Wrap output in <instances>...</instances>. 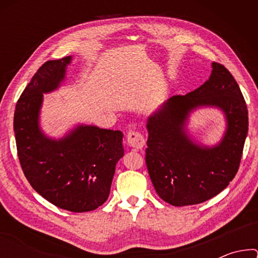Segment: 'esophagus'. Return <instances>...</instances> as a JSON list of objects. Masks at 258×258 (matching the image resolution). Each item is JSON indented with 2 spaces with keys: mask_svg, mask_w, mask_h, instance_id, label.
I'll return each instance as SVG.
<instances>
[{
  "mask_svg": "<svg viewBox=\"0 0 258 258\" xmlns=\"http://www.w3.org/2000/svg\"><path fill=\"white\" fill-rule=\"evenodd\" d=\"M126 142H127V145L131 148H133L135 150L142 149L146 145V140L143 138V135L139 132H134V131L127 134V137H126Z\"/></svg>",
  "mask_w": 258,
  "mask_h": 258,
  "instance_id": "34e87169",
  "label": "esophagus"
}]
</instances>
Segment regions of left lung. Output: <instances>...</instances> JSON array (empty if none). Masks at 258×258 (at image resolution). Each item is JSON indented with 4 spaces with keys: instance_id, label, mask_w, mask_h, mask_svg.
Wrapping results in <instances>:
<instances>
[{
    "instance_id": "obj_1",
    "label": "left lung",
    "mask_w": 258,
    "mask_h": 258,
    "mask_svg": "<svg viewBox=\"0 0 258 258\" xmlns=\"http://www.w3.org/2000/svg\"><path fill=\"white\" fill-rule=\"evenodd\" d=\"M197 90L174 95L148 117L146 163L159 197L173 206L206 202L233 180L248 133V110L238 83L224 66ZM200 107L224 112L227 127L215 146L196 143L187 133L190 113Z\"/></svg>"
}]
</instances>
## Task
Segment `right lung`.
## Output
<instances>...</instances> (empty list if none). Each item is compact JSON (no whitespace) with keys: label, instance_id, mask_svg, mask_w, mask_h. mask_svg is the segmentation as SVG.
Returning a JSON list of instances; mask_svg holds the SVG:
<instances>
[{"label":"right lung","instance_id":"obj_1","mask_svg":"<svg viewBox=\"0 0 258 258\" xmlns=\"http://www.w3.org/2000/svg\"><path fill=\"white\" fill-rule=\"evenodd\" d=\"M71 62L69 55L38 69L17 102L14 130L21 168L33 189L56 207L83 213L108 199L116 164L124 156L123 133L84 124L60 139L43 132L44 94L62 85Z\"/></svg>","mask_w":258,"mask_h":258}]
</instances>
